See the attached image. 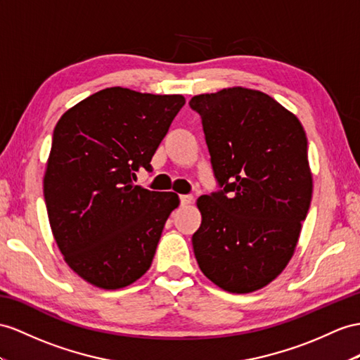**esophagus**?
Here are the masks:
<instances>
[{"label":"esophagus","mask_w":360,"mask_h":360,"mask_svg":"<svg viewBox=\"0 0 360 360\" xmlns=\"http://www.w3.org/2000/svg\"><path fill=\"white\" fill-rule=\"evenodd\" d=\"M179 199H181L182 205H188L193 200H195V198H193L191 195H182V196H179Z\"/></svg>","instance_id":"1"}]
</instances>
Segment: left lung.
<instances>
[{"label": "left lung", "mask_w": 360, "mask_h": 360, "mask_svg": "<svg viewBox=\"0 0 360 360\" xmlns=\"http://www.w3.org/2000/svg\"><path fill=\"white\" fill-rule=\"evenodd\" d=\"M200 115L220 190L198 199L193 234L200 271L231 293L259 290L295 252L311 200L307 136L288 109L242 86L199 94Z\"/></svg>", "instance_id": "obj_1"}]
</instances>
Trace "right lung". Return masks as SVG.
I'll return each instance as SVG.
<instances>
[{"label": "right lung", "mask_w": 360, "mask_h": 360, "mask_svg": "<svg viewBox=\"0 0 360 360\" xmlns=\"http://www.w3.org/2000/svg\"><path fill=\"white\" fill-rule=\"evenodd\" d=\"M186 105L179 94L101 89L60 117L44 176L50 226L63 259L85 281L115 290L150 268L179 198L134 186Z\"/></svg>", "instance_id": "add662e5"}]
</instances>
